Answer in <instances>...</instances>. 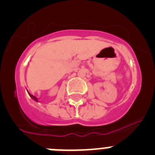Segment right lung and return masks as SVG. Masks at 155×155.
I'll list each match as a JSON object with an SVG mask.
<instances>
[{
    "label": "right lung",
    "mask_w": 155,
    "mask_h": 155,
    "mask_svg": "<svg viewBox=\"0 0 155 155\" xmlns=\"http://www.w3.org/2000/svg\"><path fill=\"white\" fill-rule=\"evenodd\" d=\"M28 94H29V96L31 97V98H32V99H34V100H35V102H39V101H38V98H37L36 97H35V96H34V95H32V94H30V93L28 92Z\"/></svg>",
    "instance_id": "obj_1"
}]
</instances>
